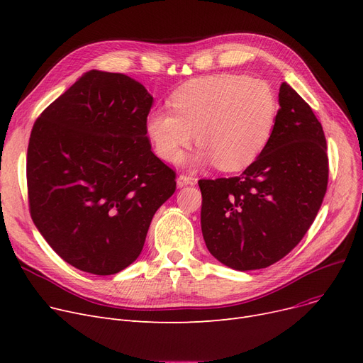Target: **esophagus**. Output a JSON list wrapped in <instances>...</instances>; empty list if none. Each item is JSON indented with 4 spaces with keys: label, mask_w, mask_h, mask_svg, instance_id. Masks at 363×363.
Masks as SVG:
<instances>
[{
    "label": "esophagus",
    "mask_w": 363,
    "mask_h": 363,
    "mask_svg": "<svg viewBox=\"0 0 363 363\" xmlns=\"http://www.w3.org/2000/svg\"><path fill=\"white\" fill-rule=\"evenodd\" d=\"M196 181H197V179L193 178V177L179 175L178 179H177V185H178V188H184V186H186V185H194Z\"/></svg>",
    "instance_id": "34e87169"
}]
</instances>
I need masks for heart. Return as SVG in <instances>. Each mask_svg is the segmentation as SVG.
<instances>
[{
  "mask_svg": "<svg viewBox=\"0 0 363 363\" xmlns=\"http://www.w3.org/2000/svg\"><path fill=\"white\" fill-rule=\"evenodd\" d=\"M170 108L152 110L145 133L157 156L177 162L196 140L201 147L185 163L216 162L225 172L250 166L268 145L279 113L278 95L262 79L222 73L193 81L169 100Z\"/></svg>",
  "mask_w": 363,
  "mask_h": 363,
  "instance_id": "b5f03b06",
  "label": "heart"
}]
</instances>
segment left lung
<instances>
[{
  "mask_svg": "<svg viewBox=\"0 0 363 363\" xmlns=\"http://www.w3.org/2000/svg\"><path fill=\"white\" fill-rule=\"evenodd\" d=\"M262 155L240 177L200 179L201 233L228 268H268L287 256L313 223L328 184L327 141L311 106L287 84Z\"/></svg>",
  "mask_w": 363,
  "mask_h": 363,
  "instance_id": "left-lung-1",
  "label": "left lung"
}]
</instances>
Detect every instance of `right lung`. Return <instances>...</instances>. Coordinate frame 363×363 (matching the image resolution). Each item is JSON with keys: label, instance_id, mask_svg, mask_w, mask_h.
Masks as SVG:
<instances>
[{"label": "right lung", "instance_id": "right-lung-1", "mask_svg": "<svg viewBox=\"0 0 363 363\" xmlns=\"http://www.w3.org/2000/svg\"><path fill=\"white\" fill-rule=\"evenodd\" d=\"M143 84L89 70L36 119L28 147L30 216L51 249L94 275L141 255L152 216L175 193V172L145 133Z\"/></svg>", "mask_w": 363, "mask_h": 363}]
</instances>
